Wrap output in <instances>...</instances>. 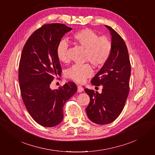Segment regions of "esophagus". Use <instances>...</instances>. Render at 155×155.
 <instances>
[{
  "label": "esophagus",
  "mask_w": 155,
  "mask_h": 155,
  "mask_svg": "<svg viewBox=\"0 0 155 155\" xmlns=\"http://www.w3.org/2000/svg\"><path fill=\"white\" fill-rule=\"evenodd\" d=\"M84 91V89L81 86H78V92H82Z\"/></svg>",
  "instance_id": "34e87169"
}]
</instances>
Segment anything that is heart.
<instances>
[{
  "mask_svg": "<svg viewBox=\"0 0 155 155\" xmlns=\"http://www.w3.org/2000/svg\"><path fill=\"white\" fill-rule=\"evenodd\" d=\"M72 39L75 43L85 49L84 59L90 62L93 66L102 67L109 59L112 51V44L107 37H99L92 30L84 28L74 34ZM68 47L66 40H61L58 45L56 50L57 57L63 63H67L68 61ZM92 74L91 67L85 63L74 64L67 70L66 76L74 81L82 83Z\"/></svg>",
  "mask_w": 155,
  "mask_h": 155,
  "instance_id": "obj_1",
  "label": "heart"
}]
</instances>
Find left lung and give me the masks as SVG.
I'll return each instance as SVG.
<instances>
[{
	"mask_svg": "<svg viewBox=\"0 0 155 155\" xmlns=\"http://www.w3.org/2000/svg\"><path fill=\"white\" fill-rule=\"evenodd\" d=\"M105 27L111 35V54L91 81L93 85L103 86L102 92L85 89L90 96L86 108L88 118L99 125L110 124L121 114L129 94L130 76L129 53L124 39L111 27Z\"/></svg>",
	"mask_w": 155,
	"mask_h": 155,
	"instance_id": "left-lung-1",
	"label": "left lung"
}]
</instances>
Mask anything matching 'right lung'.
<instances>
[{
    "label": "right lung",
    "instance_id": "obj_1",
    "mask_svg": "<svg viewBox=\"0 0 155 155\" xmlns=\"http://www.w3.org/2000/svg\"><path fill=\"white\" fill-rule=\"evenodd\" d=\"M72 29L59 23L45 25L29 37L22 51L18 82L22 100L32 118L46 127L61 122L64 105L77 91L73 82L50 88L54 77L61 74L58 45Z\"/></svg>",
    "mask_w": 155,
    "mask_h": 155
}]
</instances>
